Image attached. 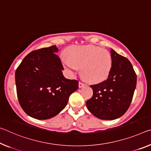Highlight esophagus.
I'll list each match as a JSON object with an SVG mask.
<instances>
[{
  "label": "esophagus",
  "mask_w": 151,
  "mask_h": 151,
  "mask_svg": "<svg viewBox=\"0 0 151 151\" xmlns=\"http://www.w3.org/2000/svg\"><path fill=\"white\" fill-rule=\"evenodd\" d=\"M84 86H85L84 83H81V82H79V83H78V87H79L80 88L84 87Z\"/></svg>",
  "instance_id": "1"
}]
</instances>
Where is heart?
Here are the masks:
<instances>
[{
    "label": "heart",
    "instance_id": "heart-1",
    "mask_svg": "<svg viewBox=\"0 0 151 151\" xmlns=\"http://www.w3.org/2000/svg\"><path fill=\"white\" fill-rule=\"evenodd\" d=\"M67 56L63 63L72 74L81 68V75L90 83L101 82L108 77L112 59L107 50L93 45H78L70 47Z\"/></svg>",
    "mask_w": 151,
    "mask_h": 151
}]
</instances>
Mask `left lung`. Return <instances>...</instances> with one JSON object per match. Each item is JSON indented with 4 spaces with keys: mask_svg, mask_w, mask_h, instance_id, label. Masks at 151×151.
Masks as SVG:
<instances>
[{
    "mask_svg": "<svg viewBox=\"0 0 151 151\" xmlns=\"http://www.w3.org/2000/svg\"><path fill=\"white\" fill-rule=\"evenodd\" d=\"M112 65L107 79L91 85L93 97L86 105L95 117L113 120L122 116L132 99L136 86V75L133 66L125 57L113 49L110 50Z\"/></svg>",
    "mask_w": 151,
    "mask_h": 151,
    "instance_id": "obj_1",
    "label": "left lung"
}]
</instances>
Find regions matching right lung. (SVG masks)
<instances>
[{
  "label": "right lung",
  "mask_w": 151,
  "mask_h": 151,
  "mask_svg": "<svg viewBox=\"0 0 151 151\" xmlns=\"http://www.w3.org/2000/svg\"><path fill=\"white\" fill-rule=\"evenodd\" d=\"M56 45L27 54L15 72L17 93L23 111L37 119H50L67 105L69 96L78 88L76 80L63 75V66L56 54Z\"/></svg>",
  "instance_id": "add662e5"
}]
</instances>
